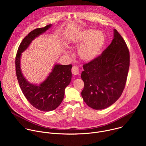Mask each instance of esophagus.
<instances>
[{
  "label": "esophagus",
  "instance_id": "obj_1",
  "mask_svg": "<svg viewBox=\"0 0 146 146\" xmlns=\"http://www.w3.org/2000/svg\"><path fill=\"white\" fill-rule=\"evenodd\" d=\"M72 72L73 73V74L74 75H78L79 73H80V70L79 69L77 66H73L72 69Z\"/></svg>",
  "mask_w": 146,
  "mask_h": 146
}]
</instances>
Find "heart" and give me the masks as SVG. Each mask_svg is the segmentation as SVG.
<instances>
[{"mask_svg":"<svg viewBox=\"0 0 146 146\" xmlns=\"http://www.w3.org/2000/svg\"><path fill=\"white\" fill-rule=\"evenodd\" d=\"M105 36L100 31L87 29L72 36L70 43L74 47H79L78 55L83 61L89 62L95 59L100 54L105 43ZM69 55V51H66Z\"/></svg>","mask_w":146,"mask_h":146,"instance_id":"heart-1","label":"heart"}]
</instances>
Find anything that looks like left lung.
I'll use <instances>...</instances> for the list:
<instances>
[{"label": "left lung", "instance_id": "left-lung-1", "mask_svg": "<svg viewBox=\"0 0 146 146\" xmlns=\"http://www.w3.org/2000/svg\"><path fill=\"white\" fill-rule=\"evenodd\" d=\"M129 68V52L126 43L114 29L111 44L102 55L83 65L81 77L84 82L82 98L95 110L106 109L121 96Z\"/></svg>", "mask_w": 146, "mask_h": 146}]
</instances>
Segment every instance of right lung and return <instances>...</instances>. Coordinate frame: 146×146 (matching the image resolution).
<instances>
[{
  "instance_id": "add662e5",
  "label": "right lung",
  "mask_w": 146,
  "mask_h": 146,
  "mask_svg": "<svg viewBox=\"0 0 146 146\" xmlns=\"http://www.w3.org/2000/svg\"><path fill=\"white\" fill-rule=\"evenodd\" d=\"M51 27L50 24L31 32L21 43L15 58V71L21 89L34 108L43 111L55 110L63 100L65 90L71 81L72 65L55 64L47 78L37 85L31 83L24 77L21 68V58L32 41Z\"/></svg>"
}]
</instances>
